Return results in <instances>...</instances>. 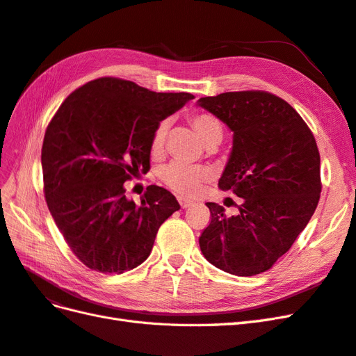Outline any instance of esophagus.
<instances>
[{"label":"esophagus","instance_id":"1","mask_svg":"<svg viewBox=\"0 0 356 356\" xmlns=\"http://www.w3.org/2000/svg\"><path fill=\"white\" fill-rule=\"evenodd\" d=\"M178 202H179V207H181L182 209L190 208L191 204H193L190 200H187V199H184V197H178Z\"/></svg>","mask_w":356,"mask_h":356}]
</instances>
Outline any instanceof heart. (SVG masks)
Returning a JSON list of instances; mask_svg holds the SVG:
<instances>
[{"label": "heart", "instance_id": "1", "mask_svg": "<svg viewBox=\"0 0 356 356\" xmlns=\"http://www.w3.org/2000/svg\"><path fill=\"white\" fill-rule=\"evenodd\" d=\"M190 123L195 129L202 143L204 145L220 144L222 139V126L217 117H213L207 113L195 114L190 118ZM168 134V122H160L156 127L153 139H152V149L154 153L160 152L163 147L165 138ZM160 178L168 187L175 190L179 195L184 196H195L199 191L202 182L209 178V170L203 166H190L174 161L169 163L160 172Z\"/></svg>", "mask_w": 356, "mask_h": 356}]
</instances>
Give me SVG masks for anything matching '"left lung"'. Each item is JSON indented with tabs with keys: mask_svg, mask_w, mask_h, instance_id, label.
<instances>
[{
	"mask_svg": "<svg viewBox=\"0 0 356 356\" xmlns=\"http://www.w3.org/2000/svg\"><path fill=\"white\" fill-rule=\"evenodd\" d=\"M197 105L233 132L218 187L243 199L230 218L218 203H207L211 222L199 238L200 251L236 276L266 272L293 246L318 207L315 138L293 106L267 92H225Z\"/></svg>",
	"mask_w": 356,
	"mask_h": 356,
	"instance_id": "8db88e82",
	"label": "left lung"
}]
</instances>
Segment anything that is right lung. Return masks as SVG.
I'll return each instance as SVG.
<instances>
[{"instance_id": "add662e5", "label": "right lung", "mask_w": 356, "mask_h": 356, "mask_svg": "<svg viewBox=\"0 0 356 356\" xmlns=\"http://www.w3.org/2000/svg\"><path fill=\"white\" fill-rule=\"evenodd\" d=\"M195 99L104 77L72 92L51 118L41 166L49 211L79 260L101 273L144 263L157 230L179 209L174 195L149 186L141 204L124 181L149 168L157 124Z\"/></svg>"}]
</instances>
